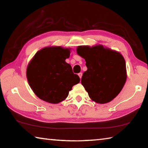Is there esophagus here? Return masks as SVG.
Wrapping results in <instances>:
<instances>
[{
  "label": "esophagus",
  "instance_id": "1",
  "mask_svg": "<svg viewBox=\"0 0 148 148\" xmlns=\"http://www.w3.org/2000/svg\"><path fill=\"white\" fill-rule=\"evenodd\" d=\"M78 76H79V78H80V79H82V73H81V72H80V73H79V74H78Z\"/></svg>",
  "mask_w": 148,
  "mask_h": 148
}]
</instances>
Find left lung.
Listing matches in <instances>:
<instances>
[{
  "instance_id": "left-lung-1",
  "label": "left lung",
  "mask_w": 148,
  "mask_h": 148,
  "mask_svg": "<svg viewBox=\"0 0 148 148\" xmlns=\"http://www.w3.org/2000/svg\"><path fill=\"white\" fill-rule=\"evenodd\" d=\"M77 53L85 59L87 71L82 84L92 101L106 104L119 95L127 79L126 63L119 52L104 47L77 46Z\"/></svg>"
}]
</instances>
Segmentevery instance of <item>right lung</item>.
Listing matches in <instances>:
<instances>
[{
	"instance_id": "right-lung-1",
	"label": "right lung",
	"mask_w": 148,
	"mask_h": 148,
	"mask_svg": "<svg viewBox=\"0 0 148 148\" xmlns=\"http://www.w3.org/2000/svg\"><path fill=\"white\" fill-rule=\"evenodd\" d=\"M71 48L47 46L36 52L27 67V78L34 93L51 104H58L68 97L80 79L72 72L69 58Z\"/></svg>"
}]
</instances>
